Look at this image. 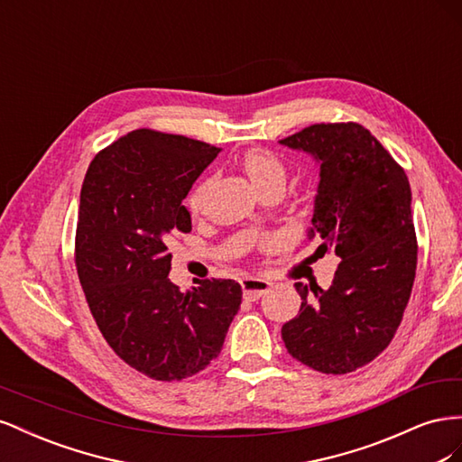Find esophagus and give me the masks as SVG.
Returning <instances> with one entry per match:
<instances>
[{"label":"esophagus","instance_id":"esophagus-1","mask_svg":"<svg viewBox=\"0 0 462 462\" xmlns=\"http://www.w3.org/2000/svg\"><path fill=\"white\" fill-rule=\"evenodd\" d=\"M241 287H243L246 300H258L262 295H265V292L270 291V283L263 282V279H258V277L241 279Z\"/></svg>","mask_w":462,"mask_h":462}]
</instances>
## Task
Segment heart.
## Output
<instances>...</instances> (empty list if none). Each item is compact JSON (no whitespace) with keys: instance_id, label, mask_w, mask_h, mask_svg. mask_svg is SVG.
<instances>
[{"instance_id":"obj_1","label":"heart","mask_w":462,"mask_h":462,"mask_svg":"<svg viewBox=\"0 0 462 462\" xmlns=\"http://www.w3.org/2000/svg\"><path fill=\"white\" fill-rule=\"evenodd\" d=\"M241 167L245 175L250 179V183H253V187L260 194L270 189H283L285 185V163L270 150L253 148L245 152V156L241 158ZM209 187H212V177H206L190 190L187 199V208L190 216H200L204 212Z\"/></svg>"}]
</instances>
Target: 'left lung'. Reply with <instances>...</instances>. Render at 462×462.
<instances>
[{"label": "left lung", "mask_w": 462, "mask_h": 462, "mask_svg": "<svg viewBox=\"0 0 462 462\" xmlns=\"http://www.w3.org/2000/svg\"><path fill=\"white\" fill-rule=\"evenodd\" d=\"M282 144L312 153L319 185L310 236L341 258L329 289L295 283L300 310L282 328L292 358L348 374L383 353L402 319L418 243L407 173L358 123H316Z\"/></svg>", "instance_id": "obj_1"}]
</instances>
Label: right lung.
Segmentation results:
<instances>
[{"label":"right lung","instance_id":"add662e5","mask_svg":"<svg viewBox=\"0 0 462 462\" xmlns=\"http://www.w3.org/2000/svg\"><path fill=\"white\" fill-rule=\"evenodd\" d=\"M219 148L136 129L94 156L80 190L75 265L88 309L114 353L152 380L180 382L216 360L243 289L170 282L173 233H190L183 206Z\"/></svg>","mask_w":462,"mask_h":462}]
</instances>
